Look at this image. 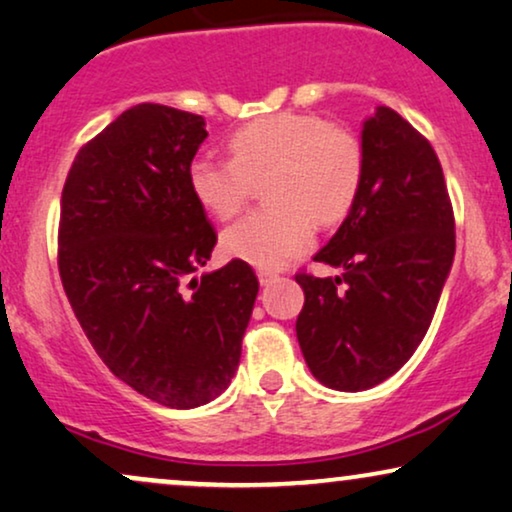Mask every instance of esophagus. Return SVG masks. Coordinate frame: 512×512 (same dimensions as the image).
Here are the masks:
<instances>
[{
  "mask_svg": "<svg viewBox=\"0 0 512 512\" xmlns=\"http://www.w3.org/2000/svg\"><path fill=\"white\" fill-rule=\"evenodd\" d=\"M277 280V273H273V270H258V282H261L263 287L270 285V282Z\"/></svg>",
  "mask_w": 512,
  "mask_h": 512,
  "instance_id": "obj_1",
  "label": "esophagus"
}]
</instances>
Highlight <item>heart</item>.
<instances>
[{
    "instance_id": "obj_1",
    "label": "heart",
    "mask_w": 512,
    "mask_h": 512,
    "mask_svg": "<svg viewBox=\"0 0 512 512\" xmlns=\"http://www.w3.org/2000/svg\"><path fill=\"white\" fill-rule=\"evenodd\" d=\"M230 159L194 156L187 182L216 218H232L266 180L270 206L223 232V251L261 270L282 268L311 249L315 220L349 216L363 187L365 151L349 128L315 113H273L242 125L227 140Z\"/></svg>"
}]
</instances>
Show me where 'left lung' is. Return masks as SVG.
Masks as SVG:
<instances>
[{"label": "left lung", "mask_w": 512, "mask_h": 512, "mask_svg": "<svg viewBox=\"0 0 512 512\" xmlns=\"http://www.w3.org/2000/svg\"><path fill=\"white\" fill-rule=\"evenodd\" d=\"M363 187L313 261L337 277L296 275V339L313 377L363 391L394 375L430 330L456 254V223L432 144L389 106L363 123Z\"/></svg>", "instance_id": "8db88e82"}]
</instances>
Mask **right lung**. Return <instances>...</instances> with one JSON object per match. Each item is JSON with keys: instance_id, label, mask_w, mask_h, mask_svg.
<instances>
[{"instance_id": "1", "label": "right lung", "mask_w": 512, "mask_h": 512, "mask_svg": "<svg viewBox=\"0 0 512 512\" xmlns=\"http://www.w3.org/2000/svg\"><path fill=\"white\" fill-rule=\"evenodd\" d=\"M204 118L137 104L78 151L61 192L59 275L113 375L168 408H197L235 377L258 294L249 263L194 277L216 230L187 182Z\"/></svg>"}]
</instances>
